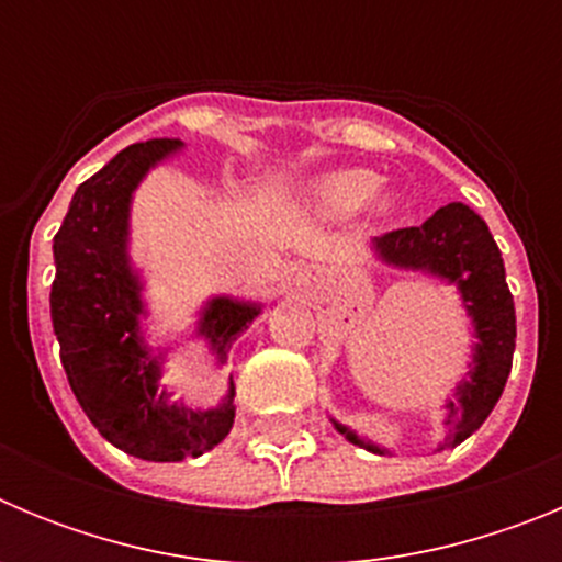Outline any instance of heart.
<instances>
[{"label":"heart","instance_id":"b5f03b06","mask_svg":"<svg viewBox=\"0 0 562 562\" xmlns=\"http://www.w3.org/2000/svg\"><path fill=\"white\" fill-rule=\"evenodd\" d=\"M380 182V173L369 168H340L324 173L312 186V202L326 216H349L374 196Z\"/></svg>","mask_w":562,"mask_h":562}]
</instances>
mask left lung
<instances>
[{
  "label": "left lung",
  "instance_id": "8db88e82",
  "mask_svg": "<svg viewBox=\"0 0 562 562\" xmlns=\"http://www.w3.org/2000/svg\"><path fill=\"white\" fill-rule=\"evenodd\" d=\"M374 252L391 267L430 272L456 284L467 315L473 317L479 342L473 349L470 376L456 385V400L448 402L445 425L450 434L439 445V450L456 448L484 425L504 394L506 376L513 369L515 304L506 286L504 258L486 222L461 202L439 207L425 225L402 227L374 238ZM335 428L360 448L385 456V450L362 441L346 425L335 422Z\"/></svg>",
  "mask_w": 562,
  "mask_h": 562
}]
</instances>
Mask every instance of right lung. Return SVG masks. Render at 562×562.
<instances>
[{
	"instance_id": "1",
	"label": "right lung",
	"mask_w": 562,
	"mask_h": 562,
	"mask_svg": "<svg viewBox=\"0 0 562 562\" xmlns=\"http://www.w3.org/2000/svg\"><path fill=\"white\" fill-rule=\"evenodd\" d=\"M182 140L154 137L123 148L95 177L81 182L53 238L56 281L49 317L61 346L69 389L98 434L143 461L196 459L233 428V380L220 408L191 411L160 391L162 351L151 355L140 335V276L128 265V205L134 188ZM261 306L213 297L196 335L225 362L233 340Z\"/></svg>"
}]
</instances>
